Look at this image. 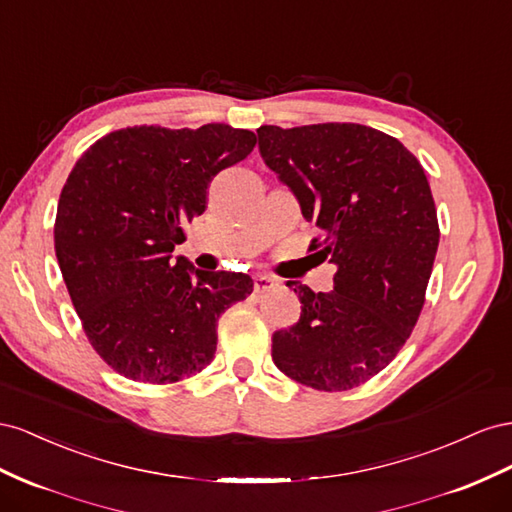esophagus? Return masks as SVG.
<instances>
[{"mask_svg":"<svg viewBox=\"0 0 512 512\" xmlns=\"http://www.w3.org/2000/svg\"><path fill=\"white\" fill-rule=\"evenodd\" d=\"M272 287H276V281L272 279V276H268V274H257L255 276V281H253L255 294H266V291H270Z\"/></svg>","mask_w":512,"mask_h":512,"instance_id":"obj_1","label":"esophagus"}]
</instances>
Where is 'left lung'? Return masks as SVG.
I'll return each mask as SVG.
<instances>
[{
  "label": "left lung",
  "instance_id": "obj_1",
  "mask_svg": "<svg viewBox=\"0 0 512 512\" xmlns=\"http://www.w3.org/2000/svg\"><path fill=\"white\" fill-rule=\"evenodd\" d=\"M264 163L313 223L317 251L337 266L324 294L296 285L298 324L272 334L287 377L337 392L386 369L410 339L440 244L427 175L405 145L362 124L257 128Z\"/></svg>",
  "mask_w": 512,
  "mask_h": 512
}]
</instances>
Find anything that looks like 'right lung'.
<instances>
[{
  "instance_id": "obj_1",
  "label": "right lung",
  "mask_w": 512,
  "mask_h": 512,
  "mask_svg": "<svg viewBox=\"0 0 512 512\" xmlns=\"http://www.w3.org/2000/svg\"><path fill=\"white\" fill-rule=\"evenodd\" d=\"M255 143L229 124L133 126L72 167L57 203V264L87 339L126 379L173 384L206 369L218 317L253 291L248 274L195 270L171 253L206 212L214 175Z\"/></svg>"
}]
</instances>
